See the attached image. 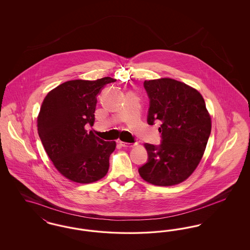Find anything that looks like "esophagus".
<instances>
[{
  "instance_id": "obj_1",
  "label": "esophagus",
  "mask_w": 250,
  "mask_h": 250,
  "mask_svg": "<svg viewBox=\"0 0 250 250\" xmlns=\"http://www.w3.org/2000/svg\"><path fill=\"white\" fill-rule=\"evenodd\" d=\"M120 145L122 147H125V148H127V147H131L132 146L131 143H124V142H120Z\"/></svg>"
}]
</instances>
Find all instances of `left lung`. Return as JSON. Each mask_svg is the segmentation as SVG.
<instances>
[{
	"instance_id": "8db88e82",
	"label": "left lung",
	"mask_w": 250,
	"mask_h": 250,
	"mask_svg": "<svg viewBox=\"0 0 250 250\" xmlns=\"http://www.w3.org/2000/svg\"><path fill=\"white\" fill-rule=\"evenodd\" d=\"M150 99L147 123L160 122L161 143H145L148 160L140 175L155 186H173L199 165L211 133V118L202 95L172 79L145 81Z\"/></svg>"
}]
</instances>
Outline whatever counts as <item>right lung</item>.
I'll return each mask as SVG.
<instances>
[{
  "label": "right lung",
  "instance_id": "right-lung-1",
  "mask_svg": "<svg viewBox=\"0 0 250 250\" xmlns=\"http://www.w3.org/2000/svg\"><path fill=\"white\" fill-rule=\"evenodd\" d=\"M115 82L109 77L69 81L44 98L37 118L39 138L53 165L73 182L90 184L107 174L116 143L95 137L85 126L94 125L97 95Z\"/></svg>",
  "mask_w": 250,
  "mask_h": 250
}]
</instances>
